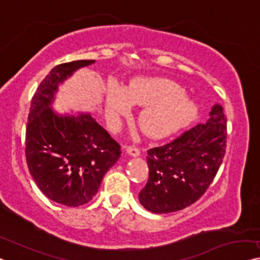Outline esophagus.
Wrapping results in <instances>:
<instances>
[{
  "instance_id": "obj_1",
  "label": "esophagus",
  "mask_w": 260,
  "mask_h": 260,
  "mask_svg": "<svg viewBox=\"0 0 260 260\" xmlns=\"http://www.w3.org/2000/svg\"><path fill=\"white\" fill-rule=\"evenodd\" d=\"M126 152H127V154L131 155V156H133V157L140 156V149L137 148V147H134V146L126 147Z\"/></svg>"
}]
</instances>
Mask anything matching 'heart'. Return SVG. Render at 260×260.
Here are the masks:
<instances>
[{"instance_id": "b5f03b06", "label": "heart", "mask_w": 260, "mask_h": 260, "mask_svg": "<svg viewBox=\"0 0 260 260\" xmlns=\"http://www.w3.org/2000/svg\"><path fill=\"white\" fill-rule=\"evenodd\" d=\"M106 112L111 119L127 115L133 105L145 106L139 113L141 131L149 138H164L188 126L199 113V106L185 95L175 81L145 77L127 88L112 85L106 92Z\"/></svg>"}]
</instances>
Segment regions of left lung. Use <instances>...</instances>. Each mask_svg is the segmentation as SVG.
<instances>
[{
  "label": "left lung",
  "mask_w": 260,
  "mask_h": 260,
  "mask_svg": "<svg viewBox=\"0 0 260 260\" xmlns=\"http://www.w3.org/2000/svg\"><path fill=\"white\" fill-rule=\"evenodd\" d=\"M208 121L161 147L147 150L149 177L139 201L154 214L179 211L207 191L223 162L226 119L215 104Z\"/></svg>",
  "instance_id": "left-lung-1"
}]
</instances>
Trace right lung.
Segmentation results:
<instances>
[{
    "label": "right lung",
    "mask_w": 260,
    "mask_h": 260,
    "mask_svg": "<svg viewBox=\"0 0 260 260\" xmlns=\"http://www.w3.org/2000/svg\"><path fill=\"white\" fill-rule=\"evenodd\" d=\"M94 61L57 65L42 80L30 105L25 134L29 172L48 199L67 207L90 202L121 154L90 112L60 113L52 108L60 85Z\"/></svg>",
    "instance_id": "right-lung-1"
}]
</instances>
